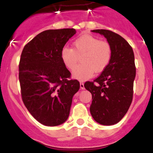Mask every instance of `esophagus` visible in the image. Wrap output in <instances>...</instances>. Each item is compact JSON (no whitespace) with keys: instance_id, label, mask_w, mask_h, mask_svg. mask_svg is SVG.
Returning <instances> with one entry per match:
<instances>
[{"instance_id":"34e87169","label":"esophagus","mask_w":153,"mask_h":153,"mask_svg":"<svg viewBox=\"0 0 153 153\" xmlns=\"http://www.w3.org/2000/svg\"><path fill=\"white\" fill-rule=\"evenodd\" d=\"M80 88H81V89H84V88H85L84 83L82 82H80Z\"/></svg>"}]
</instances>
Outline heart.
Segmentation results:
<instances>
[{
    "label": "heart",
    "mask_w": 153,
    "mask_h": 153,
    "mask_svg": "<svg viewBox=\"0 0 153 153\" xmlns=\"http://www.w3.org/2000/svg\"><path fill=\"white\" fill-rule=\"evenodd\" d=\"M112 47L106 41L91 35H83L73 42V48L65 47L61 50V57L67 68L73 71L74 79L86 80L96 73H100L109 66L112 59Z\"/></svg>",
    "instance_id": "b5f03b06"
}]
</instances>
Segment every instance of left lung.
I'll use <instances>...</instances> for the list:
<instances>
[{
	"label": "left lung",
	"instance_id": "1",
	"mask_svg": "<svg viewBox=\"0 0 153 153\" xmlns=\"http://www.w3.org/2000/svg\"><path fill=\"white\" fill-rule=\"evenodd\" d=\"M106 38L112 47V59L109 66L93 82L84 86L92 96L90 113L102 125H113L128 112L133 99L136 68L134 52L123 37L110 30L95 29Z\"/></svg>",
	"mask_w": 153,
	"mask_h": 153
}]
</instances>
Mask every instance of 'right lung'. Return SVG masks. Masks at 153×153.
Here are the masks:
<instances>
[{"instance_id": "1", "label": "right lung", "mask_w": 153, "mask_h": 153, "mask_svg": "<svg viewBox=\"0 0 153 153\" xmlns=\"http://www.w3.org/2000/svg\"><path fill=\"white\" fill-rule=\"evenodd\" d=\"M74 29L43 31L25 45L19 65L21 96L27 110L46 126L67 120L72 98L80 88L64 65L61 50Z\"/></svg>"}]
</instances>
